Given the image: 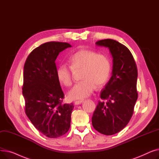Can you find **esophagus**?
I'll return each instance as SVG.
<instances>
[{
    "instance_id": "1",
    "label": "esophagus",
    "mask_w": 159,
    "mask_h": 159,
    "mask_svg": "<svg viewBox=\"0 0 159 159\" xmlns=\"http://www.w3.org/2000/svg\"><path fill=\"white\" fill-rule=\"evenodd\" d=\"M82 102H83V101H77L75 102V105H79L81 103H82Z\"/></svg>"
}]
</instances>
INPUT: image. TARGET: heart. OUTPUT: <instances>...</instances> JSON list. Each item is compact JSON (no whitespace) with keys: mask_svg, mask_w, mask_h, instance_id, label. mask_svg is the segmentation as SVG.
<instances>
[{"mask_svg":"<svg viewBox=\"0 0 159 159\" xmlns=\"http://www.w3.org/2000/svg\"><path fill=\"white\" fill-rule=\"evenodd\" d=\"M70 67L66 64L58 66L56 75L58 80L65 86H70L75 73L82 71L80 82L75 85L68 92L71 100H82L89 97L96 88L102 86L109 79L111 63L106 56L98 55L89 49H81L69 58Z\"/></svg>","mask_w":159,"mask_h":159,"instance_id":"obj_1","label":"heart"}]
</instances>
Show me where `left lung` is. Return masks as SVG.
Masks as SVG:
<instances>
[{
	"label": "left lung",
	"instance_id": "left-lung-1",
	"mask_svg": "<svg viewBox=\"0 0 159 159\" xmlns=\"http://www.w3.org/2000/svg\"><path fill=\"white\" fill-rule=\"evenodd\" d=\"M98 46L109 49L113 57L111 77L101 91L93 113L92 125L99 133L111 135L120 131L130 120L138 98L137 68L127 47L113 39L97 41Z\"/></svg>",
	"mask_w": 159,
	"mask_h": 159
}]
</instances>
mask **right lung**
I'll use <instances>...</instances> for the list:
<instances>
[{
    "instance_id": "1",
    "label": "right lung",
    "mask_w": 159,
    "mask_h": 159,
    "mask_svg": "<svg viewBox=\"0 0 159 159\" xmlns=\"http://www.w3.org/2000/svg\"><path fill=\"white\" fill-rule=\"evenodd\" d=\"M66 43L49 42L34 49L24 66L22 95L31 123L49 138L59 137L70 128L73 104H62L64 95L58 80L55 60Z\"/></svg>"
}]
</instances>
